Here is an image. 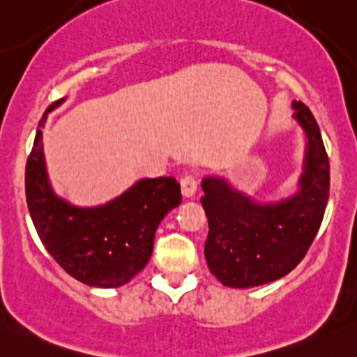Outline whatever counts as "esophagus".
<instances>
[{
	"label": "esophagus",
	"instance_id": "1",
	"mask_svg": "<svg viewBox=\"0 0 357 357\" xmlns=\"http://www.w3.org/2000/svg\"><path fill=\"white\" fill-rule=\"evenodd\" d=\"M180 185H182V194L185 195V197H194L195 192L199 189L197 178L192 177V175H185V177H182V180H180Z\"/></svg>",
	"mask_w": 357,
	"mask_h": 357
}]
</instances>
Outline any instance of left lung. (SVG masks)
<instances>
[{"mask_svg": "<svg viewBox=\"0 0 357 357\" xmlns=\"http://www.w3.org/2000/svg\"><path fill=\"white\" fill-rule=\"evenodd\" d=\"M294 121L305 135L297 190L259 202L226 178L204 177L200 197L209 236L207 266L226 287L251 288L280 280L307 255L322 224L329 199V158L315 118L303 102H291Z\"/></svg>", "mask_w": 357, "mask_h": 357, "instance_id": "obj_1", "label": "left lung"}]
</instances>
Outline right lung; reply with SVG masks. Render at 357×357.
<instances>
[{"instance_id": "obj_1", "label": "right lung", "mask_w": 357, "mask_h": 357, "mask_svg": "<svg viewBox=\"0 0 357 357\" xmlns=\"http://www.w3.org/2000/svg\"><path fill=\"white\" fill-rule=\"evenodd\" d=\"M40 119L25 172L26 204L43 246L70 276L89 287L116 288L145 268L158 224L182 200L174 177L139 178L109 202L81 207L55 194L47 172Z\"/></svg>"}]
</instances>
